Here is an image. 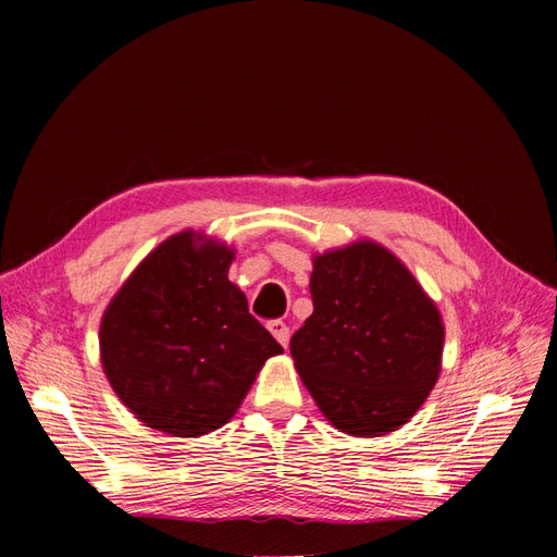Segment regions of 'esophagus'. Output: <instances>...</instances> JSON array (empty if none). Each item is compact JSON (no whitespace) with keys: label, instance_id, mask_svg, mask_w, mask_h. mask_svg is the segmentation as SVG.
<instances>
[{"label":"esophagus","instance_id":"esophagus-1","mask_svg":"<svg viewBox=\"0 0 557 557\" xmlns=\"http://www.w3.org/2000/svg\"><path fill=\"white\" fill-rule=\"evenodd\" d=\"M267 330L274 334V339L285 348L288 346V342H290V327L283 323V320H269L267 323Z\"/></svg>","mask_w":557,"mask_h":557}]
</instances>
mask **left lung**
I'll list each match as a JSON object with an SVG mask.
<instances>
[{
    "instance_id": "left-lung-1",
    "label": "left lung",
    "mask_w": 557,
    "mask_h": 557,
    "mask_svg": "<svg viewBox=\"0 0 557 557\" xmlns=\"http://www.w3.org/2000/svg\"><path fill=\"white\" fill-rule=\"evenodd\" d=\"M313 313L290 339L295 369L330 423L352 436L395 432L442 372L444 323L391 250L356 242L313 258Z\"/></svg>"
}]
</instances>
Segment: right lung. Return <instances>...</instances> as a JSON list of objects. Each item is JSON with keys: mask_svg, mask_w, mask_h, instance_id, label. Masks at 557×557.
<instances>
[{"mask_svg": "<svg viewBox=\"0 0 557 557\" xmlns=\"http://www.w3.org/2000/svg\"><path fill=\"white\" fill-rule=\"evenodd\" d=\"M234 248L185 230L115 293L99 325L104 374L146 428L201 436L237 413L264 360L283 352L227 278Z\"/></svg>", "mask_w": 557, "mask_h": 557, "instance_id": "add662e5", "label": "right lung"}]
</instances>
